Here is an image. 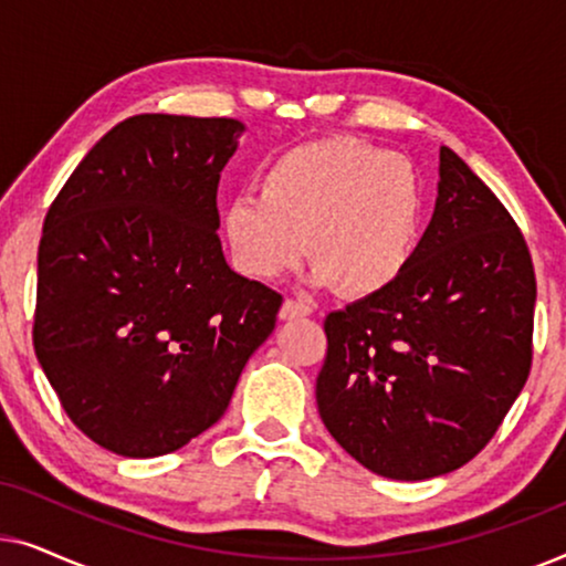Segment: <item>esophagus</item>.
I'll use <instances>...</instances> for the list:
<instances>
[{"mask_svg":"<svg viewBox=\"0 0 566 566\" xmlns=\"http://www.w3.org/2000/svg\"><path fill=\"white\" fill-rule=\"evenodd\" d=\"M308 314H312V306L298 298H285V304L281 306V319H301V316Z\"/></svg>","mask_w":566,"mask_h":566,"instance_id":"1","label":"esophagus"}]
</instances>
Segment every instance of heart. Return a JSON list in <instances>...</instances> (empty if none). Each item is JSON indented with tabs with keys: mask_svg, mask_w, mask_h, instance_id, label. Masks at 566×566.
<instances>
[{
	"mask_svg": "<svg viewBox=\"0 0 566 566\" xmlns=\"http://www.w3.org/2000/svg\"><path fill=\"white\" fill-rule=\"evenodd\" d=\"M422 182L412 161L358 138H319L265 167L260 192L223 211V234L247 275L273 281L308 252L316 277L345 296L389 289L422 229Z\"/></svg>",
	"mask_w": 566,
	"mask_h": 566,
	"instance_id": "1",
	"label": "heart"
}]
</instances>
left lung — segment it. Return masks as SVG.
<instances>
[{
	"instance_id": "left-lung-1",
	"label": "left lung",
	"mask_w": 566,
	"mask_h": 566,
	"mask_svg": "<svg viewBox=\"0 0 566 566\" xmlns=\"http://www.w3.org/2000/svg\"><path fill=\"white\" fill-rule=\"evenodd\" d=\"M533 308L521 227L440 146L436 213L405 273L324 319L322 422L378 476L420 482L461 469L528 381Z\"/></svg>"
}]
</instances>
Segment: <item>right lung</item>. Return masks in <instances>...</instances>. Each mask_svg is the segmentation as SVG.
I'll return each instance as SVG.
<instances>
[{
    "label": "right lung",
    "mask_w": 566,
    "mask_h": 566,
    "mask_svg": "<svg viewBox=\"0 0 566 566\" xmlns=\"http://www.w3.org/2000/svg\"><path fill=\"white\" fill-rule=\"evenodd\" d=\"M234 118L146 113L92 146L45 213L33 345L76 428L128 459L172 453L227 412L283 296L221 252Z\"/></svg>",
    "instance_id": "1"
}]
</instances>
